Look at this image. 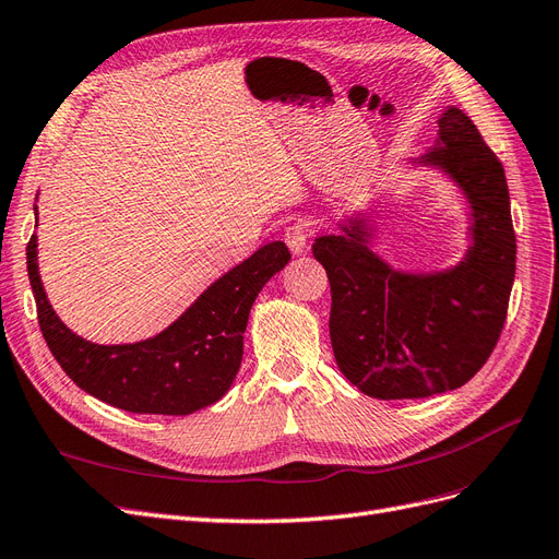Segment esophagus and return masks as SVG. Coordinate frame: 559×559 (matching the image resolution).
<instances>
[{"instance_id":"34e87169","label":"esophagus","mask_w":559,"mask_h":559,"mask_svg":"<svg viewBox=\"0 0 559 559\" xmlns=\"http://www.w3.org/2000/svg\"><path fill=\"white\" fill-rule=\"evenodd\" d=\"M308 238H310V228L306 224H292L284 228V242L289 245L294 253H302L308 249Z\"/></svg>"}]
</instances>
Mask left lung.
I'll return each instance as SVG.
<instances>
[{"mask_svg":"<svg viewBox=\"0 0 559 559\" xmlns=\"http://www.w3.org/2000/svg\"><path fill=\"white\" fill-rule=\"evenodd\" d=\"M441 165L471 207L473 247L448 273L405 275L366 247L359 224L321 235L312 253L331 282V345L343 376L373 399H421L466 384L497 347L515 277L509 183L462 109L438 118Z\"/></svg>","mask_w":559,"mask_h":559,"instance_id":"obj_1","label":"left lung"}]
</instances>
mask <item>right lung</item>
<instances>
[{
  "mask_svg": "<svg viewBox=\"0 0 559 559\" xmlns=\"http://www.w3.org/2000/svg\"><path fill=\"white\" fill-rule=\"evenodd\" d=\"M289 259L284 242L265 245L216 280L156 337L134 345H95L74 335L50 308L37 265V235L27 242V275L50 354L83 392L142 415H189L228 392L242 361L253 300Z\"/></svg>",
  "mask_w": 559,
  "mask_h": 559,
  "instance_id": "right-lung-1",
  "label": "right lung"
}]
</instances>
